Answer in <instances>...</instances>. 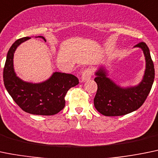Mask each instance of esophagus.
<instances>
[{
	"label": "esophagus",
	"instance_id": "34e87169",
	"mask_svg": "<svg viewBox=\"0 0 158 158\" xmlns=\"http://www.w3.org/2000/svg\"><path fill=\"white\" fill-rule=\"evenodd\" d=\"M92 76V70L90 69H86L82 72V76H81V80L82 82H86L90 79Z\"/></svg>",
	"mask_w": 158,
	"mask_h": 158
}]
</instances>
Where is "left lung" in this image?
I'll return each mask as SVG.
<instances>
[{
	"instance_id": "obj_1",
	"label": "left lung",
	"mask_w": 158,
	"mask_h": 158,
	"mask_svg": "<svg viewBox=\"0 0 158 158\" xmlns=\"http://www.w3.org/2000/svg\"><path fill=\"white\" fill-rule=\"evenodd\" d=\"M134 48L142 50L146 61L143 77L138 85L122 87L108 77L104 66L96 71L94 81L97 84V90L94 107L103 115L121 116L132 112L143 105L150 94L155 75L150 50L144 42L139 43Z\"/></svg>"
}]
</instances>
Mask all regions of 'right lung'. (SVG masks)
<instances>
[{"mask_svg":"<svg viewBox=\"0 0 158 158\" xmlns=\"http://www.w3.org/2000/svg\"><path fill=\"white\" fill-rule=\"evenodd\" d=\"M46 39L42 36H36ZM30 37L19 39L11 45L7 54L3 72L6 89L15 102L24 111L36 115H53L65 105V97L70 88L79 84L77 77L72 74L55 72L42 82H26L17 76L14 69V54L22 43Z\"/></svg>","mask_w":158,"mask_h":158,"instance_id":"1","label":"right lung"}]
</instances>
